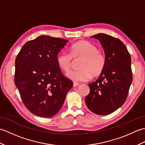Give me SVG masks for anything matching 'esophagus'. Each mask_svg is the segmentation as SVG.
Wrapping results in <instances>:
<instances>
[{
    "label": "esophagus",
    "instance_id": "esophagus-1",
    "mask_svg": "<svg viewBox=\"0 0 145 145\" xmlns=\"http://www.w3.org/2000/svg\"><path fill=\"white\" fill-rule=\"evenodd\" d=\"M78 85H79L78 83H76V82H74V83H73V87H77V86H78Z\"/></svg>",
    "mask_w": 145,
    "mask_h": 145
}]
</instances>
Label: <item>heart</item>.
Here are the masks:
<instances>
[{
  "label": "heart",
  "instance_id": "b5f03b06",
  "mask_svg": "<svg viewBox=\"0 0 145 145\" xmlns=\"http://www.w3.org/2000/svg\"><path fill=\"white\" fill-rule=\"evenodd\" d=\"M80 58L78 64L79 69L67 73V77L74 82L87 81L92 75L99 76L106 65L105 55L98 51L95 45L85 40L73 44L70 48V54L60 52L57 57V63L61 70L67 72L72 65V58Z\"/></svg>",
  "mask_w": 145,
  "mask_h": 145
}]
</instances>
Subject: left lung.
<instances>
[{"label":"left lung","instance_id":"obj_1","mask_svg":"<svg viewBox=\"0 0 145 145\" xmlns=\"http://www.w3.org/2000/svg\"><path fill=\"white\" fill-rule=\"evenodd\" d=\"M99 40L104 49L106 65L96 81L89 84L90 91L85 103L92 112L100 115L115 112L125 103L133 80L131 57L120 39L105 33L91 36Z\"/></svg>","mask_w":145,"mask_h":145}]
</instances>
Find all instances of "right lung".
Wrapping results in <instances>:
<instances>
[{
  "instance_id": "1",
  "label": "right lung",
  "mask_w": 145,
  "mask_h": 145,
  "mask_svg": "<svg viewBox=\"0 0 145 145\" xmlns=\"http://www.w3.org/2000/svg\"><path fill=\"white\" fill-rule=\"evenodd\" d=\"M68 42L40 36L26 42L15 58V85L24 105L37 116L49 118L57 114L73 87L57 63Z\"/></svg>"
}]
</instances>
